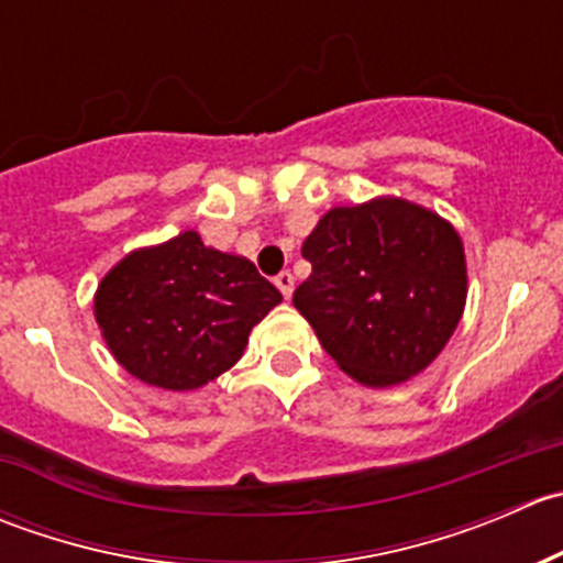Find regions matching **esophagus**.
I'll return each mask as SVG.
<instances>
[{
	"label": "esophagus",
	"mask_w": 563,
	"mask_h": 563,
	"mask_svg": "<svg viewBox=\"0 0 563 563\" xmlns=\"http://www.w3.org/2000/svg\"><path fill=\"white\" fill-rule=\"evenodd\" d=\"M275 286L280 288L283 297H286V299L291 297V294H294V275H291V272H280V275L275 277Z\"/></svg>",
	"instance_id": "1"
}]
</instances>
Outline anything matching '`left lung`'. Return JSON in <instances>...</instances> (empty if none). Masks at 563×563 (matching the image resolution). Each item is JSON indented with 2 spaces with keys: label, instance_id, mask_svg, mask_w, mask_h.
<instances>
[{
  "label": "left lung",
  "instance_id": "1",
  "mask_svg": "<svg viewBox=\"0 0 563 563\" xmlns=\"http://www.w3.org/2000/svg\"><path fill=\"white\" fill-rule=\"evenodd\" d=\"M302 255L313 272L294 291V308L340 371L365 387L422 373L463 316V242L411 201L387 196L329 209Z\"/></svg>",
  "mask_w": 563,
  "mask_h": 563
}]
</instances>
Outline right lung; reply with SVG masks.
Segmentation results:
<instances>
[{
  "label": "right lung",
  "mask_w": 563,
  "mask_h": 563,
  "mask_svg": "<svg viewBox=\"0 0 563 563\" xmlns=\"http://www.w3.org/2000/svg\"><path fill=\"white\" fill-rule=\"evenodd\" d=\"M280 302V291L247 258L181 231L124 255L100 280L95 318L130 376L187 391L234 367L250 329Z\"/></svg>",
  "instance_id": "add662e5"
}]
</instances>
